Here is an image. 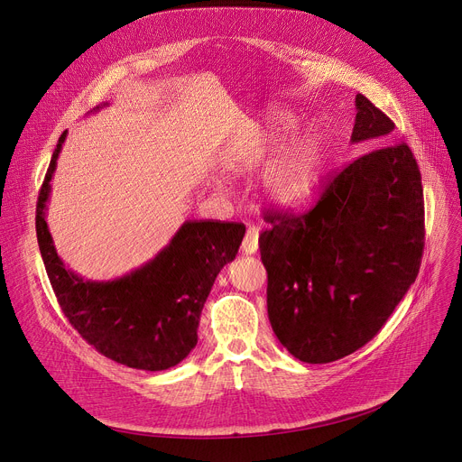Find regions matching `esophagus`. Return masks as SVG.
Instances as JSON below:
<instances>
[{
    "instance_id": "obj_1",
    "label": "esophagus",
    "mask_w": 462,
    "mask_h": 462,
    "mask_svg": "<svg viewBox=\"0 0 462 462\" xmlns=\"http://www.w3.org/2000/svg\"><path fill=\"white\" fill-rule=\"evenodd\" d=\"M258 237H260V232H258V228L256 226H251L249 230H247V234H245V237H243V243H241V251L245 253V254H254L256 251H258Z\"/></svg>"
}]
</instances>
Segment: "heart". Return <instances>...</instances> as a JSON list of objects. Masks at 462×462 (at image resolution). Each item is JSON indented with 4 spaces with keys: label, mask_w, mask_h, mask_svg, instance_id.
<instances>
[{
    "label": "heart",
    "mask_w": 462,
    "mask_h": 462,
    "mask_svg": "<svg viewBox=\"0 0 462 462\" xmlns=\"http://www.w3.org/2000/svg\"><path fill=\"white\" fill-rule=\"evenodd\" d=\"M297 126L299 118L295 113L286 109L269 111L262 125L253 126L228 146L223 169L228 172L256 169L282 147ZM323 172L325 135L321 132H309L286 144L265 165L258 178V191L273 206L297 208L316 197Z\"/></svg>",
    "instance_id": "b5f03b06"
}]
</instances>
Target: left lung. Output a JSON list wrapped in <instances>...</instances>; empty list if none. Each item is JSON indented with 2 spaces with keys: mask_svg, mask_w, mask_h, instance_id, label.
<instances>
[{
  "mask_svg": "<svg viewBox=\"0 0 462 462\" xmlns=\"http://www.w3.org/2000/svg\"><path fill=\"white\" fill-rule=\"evenodd\" d=\"M351 143L383 146L328 181L306 213H269L260 236L267 316L300 362L365 346L414 284L423 251V189L411 148L384 144L393 122L362 95Z\"/></svg>",
  "mask_w": 462,
  "mask_h": 462,
  "instance_id": "left-lung-1",
  "label": "left lung"
}]
</instances>
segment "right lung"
Wrapping results in <instances>:
<instances>
[{
    "label": "right lung",
    "instance_id": "1",
    "mask_svg": "<svg viewBox=\"0 0 462 462\" xmlns=\"http://www.w3.org/2000/svg\"><path fill=\"white\" fill-rule=\"evenodd\" d=\"M67 134L59 137L37 202L39 249L55 297L72 327L104 356L135 370H169L195 349L204 302L219 271L236 258L245 226L186 221L141 267L113 281L83 279L57 254L46 223Z\"/></svg>",
    "mask_w": 462,
    "mask_h": 462
}]
</instances>
